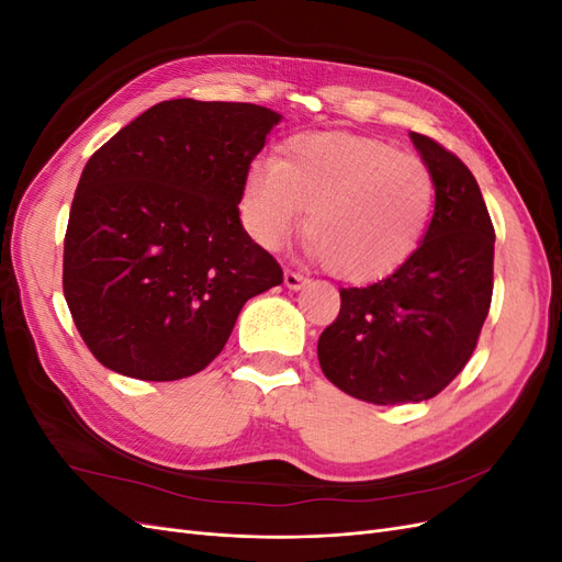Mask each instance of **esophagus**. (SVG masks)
I'll list each match as a JSON object with an SVG mask.
<instances>
[{"label": "esophagus", "mask_w": 562, "mask_h": 562, "mask_svg": "<svg viewBox=\"0 0 562 562\" xmlns=\"http://www.w3.org/2000/svg\"><path fill=\"white\" fill-rule=\"evenodd\" d=\"M283 281H285L288 288H291V291H297V288H302L304 283H307V277H302L300 271H295V269H285L283 271Z\"/></svg>", "instance_id": "esophagus-1"}]
</instances>
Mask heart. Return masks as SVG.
I'll use <instances>...</instances> for the list:
<instances>
[{
  "instance_id": "b5f03b06",
  "label": "heart",
  "mask_w": 562,
  "mask_h": 562,
  "mask_svg": "<svg viewBox=\"0 0 562 562\" xmlns=\"http://www.w3.org/2000/svg\"><path fill=\"white\" fill-rule=\"evenodd\" d=\"M436 182L415 155L351 133H302L274 161H255L239 211L265 248H279L304 217V239L345 281L389 277L429 229Z\"/></svg>"
}]
</instances>
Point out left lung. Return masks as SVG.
<instances>
[{"label":"left lung","mask_w":562,"mask_h":562,"mask_svg":"<svg viewBox=\"0 0 562 562\" xmlns=\"http://www.w3.org/2000/svg\"><path fill=\"white\" fill-rule=\"evenodd\" d=\"M436 182L427 236L394 274L339 291V314L318 337V363L337 389L375 405L440 394L479 345L492 302L495 227L464 161L411 133Z\"/></svg>","instance_id":"obj_1"}]
</instances>
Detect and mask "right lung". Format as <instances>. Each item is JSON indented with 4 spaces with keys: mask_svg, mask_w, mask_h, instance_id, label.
<instances>
[{
    "mask_svg": "<svg viewBox=\"0 0 562 562\" xmlns=\"http://www.w3.org/2000/svg\"><path fill=\"white\" fill-rule=\"evenodd\" d=\"M279 119L164 100L93 151L67 220L63 293L105 368L145 382L196 375L244 304L283 281L239 220L250 161Z\"/></svg>",
    "mask_w": 562,
    "mask_h": 562,
    "instance_id": "1",
    "label": "right lung"
}]
</instances>
